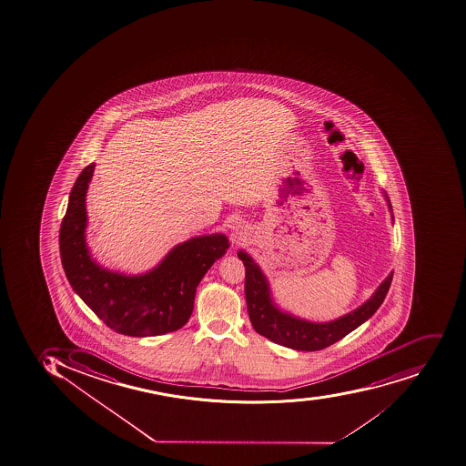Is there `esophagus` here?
Returning a JSON list of instances; mask_svg holds the SVG:
<instances>
[{
  "mask_svg": "<svg viewBox=\"0 0 466 466\" xmlns=\"http://www.w3.org/2000/svg\"><path fill=\"white\" fill-rule=\"evenodd\" d=\"M234 241H238L239 238H241L242 232L238 231V228H234Z\"/></svg>",
  "mask_w": 466,
  "mask_h": 466,
  "instance_id": "obj_1",
  "label": "esophagus"
}]
</instances>
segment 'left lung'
I'll use <instances>...</instances> for the list:
<instances>
[{"instance_id":"8db88e82","label":"left lung","mask_w":466,"mask_h":466,"mask_svg":"<svg viewBox=\"0 0 466 466\" xmlns=\"http://www.w3.org/2000/svg\"><path fill=\"white\" fill-rule=\"evenodd\" d=\"M382 195L393 224L392 205L385 190H382ZM238 257L246 266L247 309L253 329L273 343L299 351L322 350L368 321L382 305L393 276V271H390L368 300L343 317L331 321H309L279 307L268 276L246 249H239Z\"/></svg>"}]
</instances>
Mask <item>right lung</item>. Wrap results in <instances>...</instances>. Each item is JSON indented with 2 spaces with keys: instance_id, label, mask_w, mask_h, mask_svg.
Listing matches in <instances>:
<instances>
[{
  "instance_id": "obj_1",
  "label": "right lung",
  "mask_w": 466,
  "mask_h": 466,
  "mask_svg": "<svg viewBox=\"0 0 466 466\" xmlns=\"http://www.w3.org/2000/svg\"><path fill=\"white\" fill-rule=\"evenodd\" d=\"M94 167H86L76 178L59 231L69 285L101 321L123 336H161L181 329L193 312L198 283L229 248L227 235L215 232L180 242L139 275L103 268L91 257L86 239V200Z\"/></svg>"
}]
</instances>
